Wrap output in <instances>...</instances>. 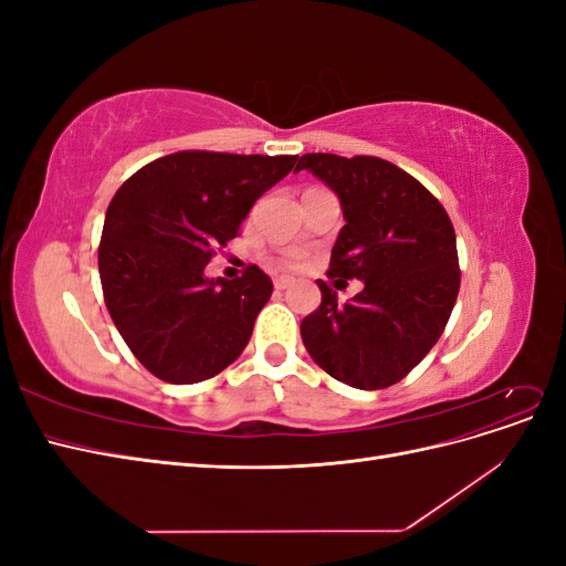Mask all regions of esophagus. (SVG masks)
Masks as SVG:
<instances>
[{
    "instance_id": "obj_1",
    "label": "esophagus",
    "mask_w": 566,
    "mask_h": 566,
    "mask_svg": "<svg viewBox=\"0 0 566 566\" xmlns=\"http://www.w3.org/2000/svg\"><path fill=\"white\" fill-rule=\"evenodd\" d=\"M273 285H276V290H285V287L293 285V279H290V276H276V279H273Z\"/></svg>"
}]
</instances>
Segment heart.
<instances>
[{
    "mask_svg": "<svg viewBox=\"0 0 566 566\" xmlns=\"http://www.w3.org/2000/svg\"><path fill=\"white\" fill-rule=\"evenodd\" d=\"M304 252L302 250H285L281 254V264L287 266V269H295V266H302L304 264Z\"/></svg>",
    "mask_w": 566,
    "mask_h": 566,
    "instance_id": "1",
    "label": "heart"
}]
</instances>
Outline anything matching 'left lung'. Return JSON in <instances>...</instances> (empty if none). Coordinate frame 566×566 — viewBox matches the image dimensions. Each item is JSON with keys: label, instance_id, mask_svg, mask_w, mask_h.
<instances>
[{"label": "left lung", "instance_id": "8db88e82", "mask_svg": "<svg viewBox=\"0 0 566 566\" xmlns=\"http://www.w3.org/2000/svg\"><path fill=\"white\" fill-rule=\"evenodd\" d=\"M297 169L333 188L347 221L328 279L364 281L347 304L316 281L321 304L300 325L304 347L349 387L397 385L437 345L453 312L460 266L451 219L416 177L382 158L306 153Z\"/></svg>", "mask_w": 566, "mask_h": 566}]
</instances>
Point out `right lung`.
<instances>
[{
  "label": "right lung",
  "instance_id": "1",
  "mask_svg": "<svg viewBox=\"0 0 566 566\" xmlns=\"http://www.w3.org/2000/svg\"><path fill=\"white\" fill-rule=\"evenodd\" d=\"M295 160L179 150L117 188L98 243L101 287L117 333L156 378L210 380L245 349L271 279L256 264L233 281L202 271Z\"/></svg>",
  "mask_w": 566,
  "mask_h": 566
}]
</instances>
